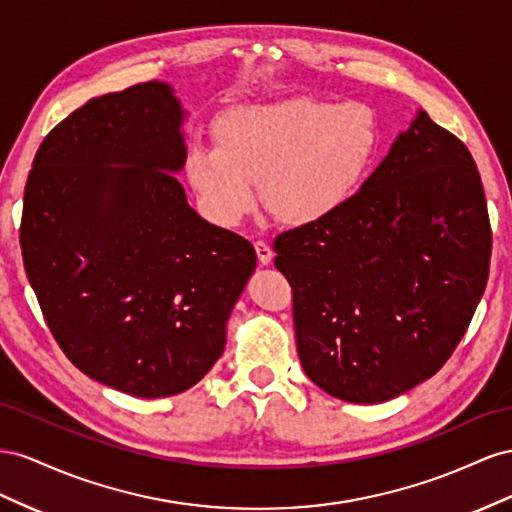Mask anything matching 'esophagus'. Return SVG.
<instances>
[{
	"label": "esophagus",
	"mask_w": 512,
	"mask_h": 512,
	"mask_svg": "<svg viewBox=\"0 0 512 512\" xmlns=\"http://www.w3.org/2000/svg\"><path fill=\"white\" fill-rule=\"evenodd\" d=\"M255 253H257V259H259L261 266H268L270 261H272V248L264 240H257L255 242Z\"/></svg>",
	"instance_id": "1"
}]
</instances>
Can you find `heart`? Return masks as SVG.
I'll use <instances>...</instances> for the list:
<instances>
[{"instance_id": "1", "label": "heart", "mask_w": 512, "mask_h": 512, "mask_svg": "<svg viewBox=\"0 0 512 512\" xmlns=\"http://www.w3.org/2000/svg\"><path fill=\"white\" fill-rule=\"evenodd\" d=\"M216 148L191 150L186 175L218 225H236L259 199L285 225L337 212L367 175L379 143L375 113L360 102L287 98L236 107L214 124Z\"/></svg>"}]
</instances>
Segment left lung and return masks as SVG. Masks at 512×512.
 <instances>
[{
  "label": "left lung",
  "instance_id": "1",
  "mask_svg": "<svg viewBox=\"0 0 512 512\" xmlns=\"http://www.w3.org/2000/svg\"><path fill=\"white\" fill-rule=\"evenodd\" d=\"M304 373L382 403L444 367L489 279L491 225L465 143L418 111L356 195L274 240Z\"/></svg>",
  "mask_w": 512,
  "mask_h": 512
}]
</instances>
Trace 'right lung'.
<instances>
[{"label":"right lung","instance_id":"obj_1","mask_svg":"<svg viewBox=\"0 0 512 512\" xmlns=\"http://www.w3.org/2000/svg\"><path fill=\"white\" fill-rule=\"evenodd\" d=\"M184 111L167 83L87 100L40 143L21 253L66 358L133 397L184 392L225 349L253 244L188 206Z\"/></svg>","mask_w":512,"mask_h":512}]
</instances>
